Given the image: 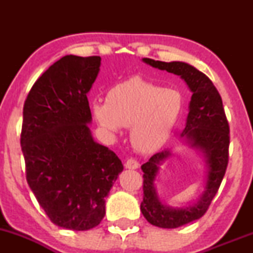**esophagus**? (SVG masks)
I'll list each match as a JSON object with an SVG mask.
<instances>
[{
    "label": "esophagus",
    "mask_w": 253,
    "mask_h": 253,
    "mask_svg": "<svg viewBox=\"0 0 253 253\" xmlns=\"http://www.w3.org/2000/svg\"><path fill=\"white\" fill-rule=\"evenodd\" d=\"M125 167H126L127 169L135 170V169H138V168H139V163H138V161H136V159H134V158H128L126 161V163H125Z\"/></svg>",
    "instance_id": "1"
}]
</instances>
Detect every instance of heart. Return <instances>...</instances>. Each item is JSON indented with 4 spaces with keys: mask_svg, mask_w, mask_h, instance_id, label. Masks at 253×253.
<instances>
[{
    "mask_svg": "<svg viewBox=\"0 0 253 253\" xmlns=\"http://www.w3.org/2000/svg\"><path fill=\"white\" fill-rule=\"evenodd\" d=\"M92 110L97 123L110 132L130 127L135 150L152 153L170 138L184 110V97L178 90L134 76L113 86L107 103H95Z\"/></svg>",
    "mask_w": 253,
    "mask_h": 253,
    "instance_id": "1",
    "label": "heart"
}]
</instances>
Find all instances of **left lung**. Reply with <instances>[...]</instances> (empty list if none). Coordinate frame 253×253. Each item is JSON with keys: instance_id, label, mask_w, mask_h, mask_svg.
Returning <instances> with one entry per match:
<instances>
[{"instance_id": "obj_1", "label": "left lung", "mask_w": 253, "mask_h": 253, "mask_svg": "<svg viewBox=\"0 0 253 253\" xmlns=\"http://www.w3.org/2000/svg\"><path fill=\"white\" fill-rule=\"evenodd\" d=\"M143 60L159 70L178 75L187 82L193 95L187 126L182 134L187 136L191 146L202 150L207 158L208 172L205 193L194 206L178 210L167 207L159 201L153 185L159 165L169 157V151L156 153L149 162L141 165L144 172L141 213L152 225L162 228H177L205 215L219 190L228 165V121L219 91L203 72L182 62L165 63L150 58H144Z\"/></svg>"}]
</instances>
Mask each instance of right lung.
I'll use <instances>...</instances> for the list:
<instances>
[{
    "label": "right lung",
    "mask_w": 253,
    "mask_h": 253,
    "mask_svg": "<svg viewBox=\"0 0 253 253\" xmlns=\"http://www.w3.org/2000/svg\"><path fill=\"white\" fill-rule=\"evenodd\" d=\"M101 57L65 56L33 84L24 104L21 150L26 179L54 225L86 231L102 221L104 199L124 165L95 143L86 94Z\"/></svg>",
    "instance_id": "right-lung-1"
}]
</instances>
